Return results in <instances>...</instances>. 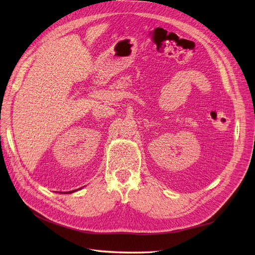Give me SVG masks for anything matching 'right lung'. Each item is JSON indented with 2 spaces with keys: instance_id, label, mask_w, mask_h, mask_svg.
<instances>
[{
  "instance_id": "right-lung-1",
  "label": "right lung",
  "mask_w": 255,
  "mask_h": 255,
  "mask_svg": "<svg viewBox=\"0 0 255 255\" xmlns=\"http://www.w3.org/2000/svg\"><path fill=\"white\" fill-rule=\"evenodd\" d=\"M75 190H73V191H68V192H64V194H66V193H72V192H74ZM63 193V192H62Z\"/></svg>"
}]
</instances>
